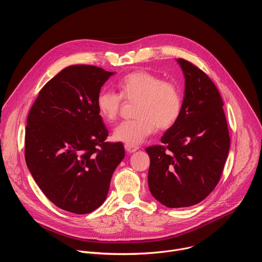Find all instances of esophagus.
<instances>
[{
    "instance_id": "esophagus-1",
    "label": "esophagus",
    "mask_w": 262,
    "mask_h": 262,
    "mask_svg": "<svg viewBox=\"0 0 262 262\" xmlns=\"http://www.w3.org/2000/svg\"><path fill=\"white\" fill-rule=\"evenodd\" d=\"M124 148H125V150H126L127 152H129V154H133V152L137 151L138 149H139V147H138V146L130 145V144H125V145H124Z\"/></svg>"
}]
</instances>
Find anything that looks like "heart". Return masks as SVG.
I'll return each mask as SVG.
<instances>
[{
    "instance_id": "1",
    "label": "heart",
    "mask_w": 262,
    "mask_h": 262,
    "mask_svg": "<svg viewBox=\"0 0 262 262\" xmlns=\"http://www.w3.org/2000/svg\"><path fill=\"white\" fill-rule=\"evenodd\" d=\"M117 86L119 93L101 90L97 94L98 115L105 122H114L125 99L137 102V118L120 123L113 133L115 140L137 146L154 134L157 127L167 129L178 120L182 98L175 84L148 71H135L123 77Z\"/></svg>"
}]
</instances>
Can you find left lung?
<instances>
[{
	"label": "left lung",
	"mask_w": 262,
	"mask_h": 262,
	"mask_svg": "<svg viewBox=\"0 0 262 262\" xmlns=\"http://www.w3.org/2000/svg\"><path fill=\"white\" fill-rule=\"evenodd\" d=\"M184 76L181 113L162 137L166 146H150L148 186L152 196L170 208L204 200L215 188L228 157L230 138L223 100L206 74L176 59Z\"/></svg>",
	"instance_id": "1"
}]
</instances>
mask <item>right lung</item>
I'll return each mask as SVG.
<instances>
[{
  "instance_id": "add662e5",
  "label": "right lung",
  "mask_w": 262,
  "mask_h": 262,
  "mask_svg": "<svg viewBox=\"0 0 262 262\" xmlns=\"http://www.w3.org/2000/svg\"><path fill=\"white\" fill-rule=\"evenodd\" d=\"M115 72L72 65L40 90L27 119L25 159L42 193L59 208L89 213L105 200L112 175L124 159L122 143L108 130L96 97Z\"/></svg>"
}]
</instances>
